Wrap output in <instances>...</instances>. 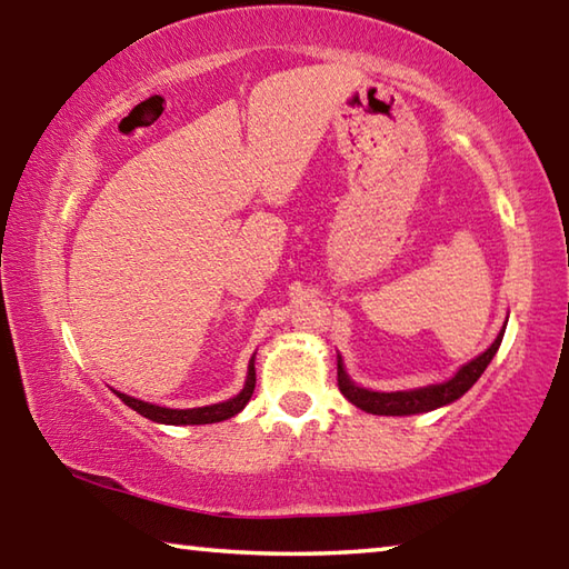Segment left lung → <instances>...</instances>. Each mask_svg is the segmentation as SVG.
Segmentation results:
<instances>
[{
    "mask_svg": "<svg viewBox=\"0 0 569 569\" xmlns=\"http://www.w3.org/2000/svg\"><path fill=\"white\" fill-rule=\"evenodd\" d=\"M505 329H507V321L502 326V331L497 333L492 346L481 351L479 356H475L471 361H467L465 366H459L455 377L441 383L419 387V389L373 391V389L359 387V383L349 377V371H346L341 356H336V366H339V389L343 397L353 403V407H359L366 413H377V417H409V413H427V411L441 409L447 407V403L461 399L471 387H475L477 379L489 366V361L495 359L499 343H502Z\"/></svg>",
    "mask_w": 569,
    "mask_h": 569,
    "instance_id": "obj_1",
    "label": "left lung"
}]
</instances>
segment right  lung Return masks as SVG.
Wrapping results in <instances>:
<instances>
[{"label":"right lung","instance_id":"obj_1","mask_svg":"<svg viewBox=\"0 0 569 569\" xmlns=\"http://www.w3.org/2000/svg\"><path fill=\"white\" fill-rule=\"evenodd\" d=\"M253 389H256V353L250 356V361H248L243 389H240L236 397L218 401V403H208V407L170 409V407H160V403H152V401L134 399V397H130V393H122L114 389L112 391L118 393V399L124 403V407L138 411L140 417H146L156 423H170V427H192V423H216V421H226L230 417H236V413L246 409V403L250 401V397H253Z\"/></svg>","mask_w":569,"mask_h":569}]
</instances>
